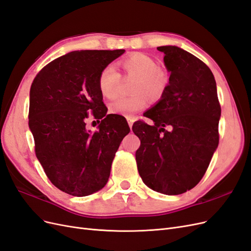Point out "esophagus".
Returning a JSON list of instances; mask_svg holds the SVG:
<instances>
[{"mask_svg": "<svg viewBox=\"0 0 251 251\" xmlns=\"http://www.w3.org/2000/svg\"><path fill=\"white\" fill-rule=\"evenodd\" d=\"M126 120H127V124H128V126H130V127H132V126H133V124H134V121H135V119H134L133 117H126Z\"/></svg>", "mask_w": 251, "mask_h": 251, "instance_id": "34e87169", "label": "esophagus"}]
</instances>
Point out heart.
I'll use <instances>...</instances> for the list:
<instances>
[{"label": "heart", "mask_w": 251, "mask_h": 251, "mask_svg": "<svg viewBox=\"0 0 251 251\" xmlns=\"http://www.w3.org/2000/svg\"><path fill=\"white\" fill-rule=\"evenodd\" d=\"M126 76L135 77L130 96L118 97L113 100L109 109L112 114L130 117L147 107L148 96L156 100L160 98L168 87L169 76L158 67L154 58L144 53H132L118 63ZM121 81L120 73L113 65L105 66L98 75L97 86L105 98H114L118 93Z\"/></svg>", "instance_id": "b5f03b06"}]
</instances>
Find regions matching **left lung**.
Wrapping results in <instances>:
<instances>
[{"instance_id":"left-lung-1","label":"left lung","mask_w":251,"mask_h":251,"mask_svg":"<svg viewBox=\"0 0 251 251\" xmlns=\"http://www.w3.org/2000/svg\"><path fill=\"white\" fill-rule=\"evenodd\" d=\"M157 49L164 53L170 81L160 100L143 114L154 125H133L140 139L136 162L147 186L180 195L198 184L208 168L219 144L221 107L214 74L201 59L176 46Z\"/></svg>"}]
</instances>
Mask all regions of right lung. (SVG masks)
I'll return each instance as SVG.
<instances>
[{"mask_svg": "<svg viewBox=\"0 0 251 251\" xmlns=\"http://www.w3.org/2000/svg\"><path fill=\"white\" fill-rule=\"evenodd\" d=\"M125 50H80L52 60L30 88L29 128L36 158L51 183L85 197L101 189L120 142L130 133L125 117L107 114L98 75ZM100 130L86 131L89 113Z\"/></svg>", "mask_w": 251, "mask_h": 251, "instance_id": "add662e5", "label": "right lung"}]
</instances>
